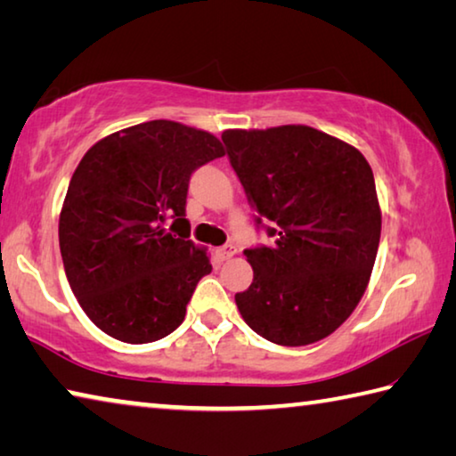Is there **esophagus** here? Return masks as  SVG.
I'll list each match as a JSON object with an SVG mask.
<instances>
[{
  "mask_svg": "<svg viewBox=\"0 0 456 456\" xmlns=\"http://www.w3.org/2000/svg\"><path fill=\"white\" fill-rule=\"evenodd\" d=\"M237 253V247L235 245H223V247H219L217 249V257L221 259V261H227V259H231Z\"/></svg>",
  "mask_w": 456,
  "mask_h": 456,
  "instance_id": "1",
  "label": "esophagus"
}]
</instances>
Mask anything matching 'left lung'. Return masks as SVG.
<instances>
[{"instance_id": "1", "label": "left lung", "mask_w": 456, "mask_h": 456, "mask_svg": "<svg viewBox=\"0 0 456 456\" xmlns=\"http://www.w3.org/2000/svg\"><path fill=\"white\" fill-rule=\"evenodd\" d=\"M229 163L272 245L245 249L243 320L280 346H305L348 320L372 273L382 215L362 152L310 126L225 130Z\"/></svg>"}]
</instances>
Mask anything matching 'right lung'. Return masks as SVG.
<instances>
[{
    "instance_id": "right-lung-1",
    "label": "right lung",
    "mask_w": 456,
    "mask_h": 456,
    "mask_svg": "<svg viewBox=\"0 0 456 456\" xmlns=\"http://www.w3.org/2000/svg\"><path fill=\"white\" fill-rule=\"evenodd\" d=\"M223 154L213 134L171 120L125 128L84 154L60 213V253L76 299L108 336L146 344L183 323L213 269L189 239V181Z\"/></svg>"
}]
</instances>
